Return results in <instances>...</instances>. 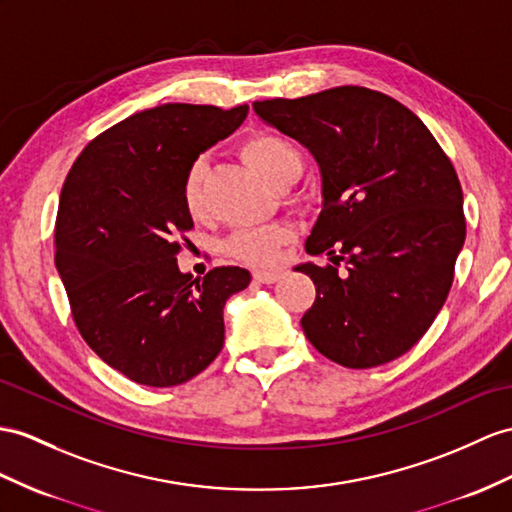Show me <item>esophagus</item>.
Here are the masks:
<instances>
[{"label": "esophagus", "mask_w": 512, "mask_h": 512, "mask_svg": "<svg viewBox=\"0 0 512 512\" xmlns=\"http://www.w3.org/2000/svg\"><path fill=\"white\" fill-rule=\"evenodd\" d=\"M282 278L280 271H254V280L260 284H273Z\"/></svg>", "instance_id": "34e87169"}]
</instances>
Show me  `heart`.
<instances>
[{
  "mask_svg": "<svg viewBox=\"0 0 512 512\" xmlns=\"http://www.w3.org/2000/svg\"><path fill=\"white\" fill-rule=\"evenodd\" d=\"M241 156L252 167L260 178L273 189H284L293 184L299 173L304 169V158L299 149L280 134L273 132H256L247 136L241 145ZM208 173V165L204 158L193 160L182 180V204L191 217L204 215V180ZM291 241V230L286 226H263L234 232L228 243L226 252L247 265L267 267L278 260L282 245Z\"/></svg>",
  "mask_w": 512,
  "mask_h": 512,
  "instance_id": "1",
  "label": "heart"
}]
</instances>
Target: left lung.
I'll return each instance as SVG.
<instances>
[{
	"instance_id": "left-lung-1",
	"label": "left lung",
	"mask_w": 512,
	"mask_h": 512,
	"mask_svg": "<svg viewBox=\"0 0 512 512\" xmlns=\"http://www.w3.org/2000/svg\"><path fill=\"white\" fill-rule=\"evenodd\" d=\"M252 108L319 167L321 213L306 252L332 265L295 267L317 289L302 317L306 339L350 369L406 354L443 308L465 243L450 158L413 110L363 86Z\"/></svg>"
}]
</instances>
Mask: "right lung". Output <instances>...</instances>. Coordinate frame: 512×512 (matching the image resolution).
Instances as JSON below:
<instances>
[{"label": "right lung", "mask_w": 512, "mask_h": 512, "mask_svg": "<svg viewBox=\"0 0 512 512\" xmlns=\"http://www.w3.org/2000/svg\"><path fill=\"white\" fill-rule=\"evenodd\" d=\"M249 106L162 104L84 147L56 219V269L73 321L106 365L136 384L176 386L223 347V306L247 289L241 267L204 278L178 267L193 228L182 180L197 156L241 126Z\"/></svg>", "instance_id": "1"}]
</instances>
